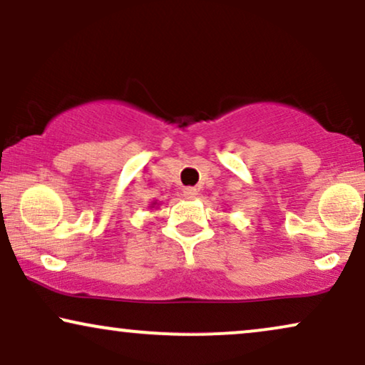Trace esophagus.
Instances as JSON below:
<instances>
[{"label":"esophagus","mask_w":365,"mask_h":365,"mask_svg":"<svg viewBox=\"0 0 365 365\" xmlns=\"http://www.w3.org/2000/svg\"><path fill=\"white\" fill-rule=\"evenodd\" d=\"M182 194H184V197L194 199V197L197 196V189L196 187H184L182 189Z\"/></svg>","instance_id":"34e87169"}]
</instances>
